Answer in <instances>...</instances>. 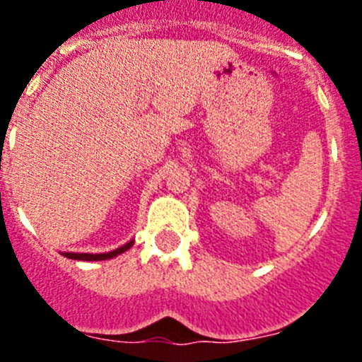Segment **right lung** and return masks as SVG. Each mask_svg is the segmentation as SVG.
Here are the masks:
<instances>
[{
    "instance_id": "1",
    "label": "right lung",
    "mask_w": 362,
    "mask_h": 362,
    "mask_svg": "<svg viewBox=\"0 0 362 362\" xmlns=\"http://www.w3.org/2000/svg\"><path fill=\"white\" fill-rule=\"evenodd\" d=\"M132 245H134V241H130V243H127V245L121 246V248H117V250L108 252V254H72V252H66V254H63V255L69 259H78V261H103V259H110V257H116V255L123 254V252L129 250Z\"/></svg>"
}]
</instances>
